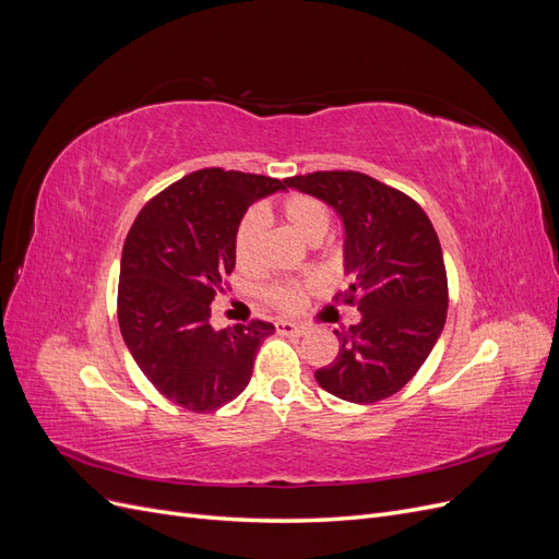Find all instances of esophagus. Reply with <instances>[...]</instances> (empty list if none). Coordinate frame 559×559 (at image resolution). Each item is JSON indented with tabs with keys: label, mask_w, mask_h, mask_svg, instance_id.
Here are the masks:
<instances>
[{
	"label": "esophagus",
	"mask_w": 559,
	"mask_h": 559,
	"mask_svg": "<svg viewBox=\"0 0 559 559\" xmlns=\"http://www.w3.org/2000/svg\"><path fill=\"white\" fill-rule=\"evenodd\" d=\"M275 326H277L280 335H302V333H306V329L294 324V321H277Z\"/></svg>",
	"instance_id": "obj_1"
}]
</instances>
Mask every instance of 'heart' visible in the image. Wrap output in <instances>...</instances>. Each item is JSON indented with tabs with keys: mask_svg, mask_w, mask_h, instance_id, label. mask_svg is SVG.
I'll return each instance as SVG.
<instances>
[{
	"mask_svg": "<svg viewBox=\"0 0 559 559\" xmlns=\"http://www.w3.org/2000/svg\"><path fill=\"white\" fill-rule=\"evenodd\" d=\"M282 216L302 240L319 242L331 228V212L324 202L312 195H292L284 200ZM265 230V216L261 210H249L235 233V263L240 270H249L257 263L259 247ZM302 296H306V286L298 282H282L267 289V300L280 310H296Z\"/></svg>",
	"mask_w": 559,
	"mask_h": 559,
	"instance_id": "1",
	"label": "heart"
}]
</instances>
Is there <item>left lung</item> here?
Segmentation results:
<instances>
[{
    "label": "left lung",
    "mask_w": 559,
    "mask_h": 559,
    "mask_svg": "<svg viewBox=\"0 0 559 559\" xmlns=\"http://www.w3.org/2000/svg\"><path fill=\"white\" fill-rule=\"evenodd\" d=\"M343 222V265L359 324L337 335V357L314 370L321 389L349 403L396 394L427 361L445 326L448 277L438 235L413 198L361 173L284 179Z\"/></svg>",
    "instance_id": "obj_1"
}]
</instances>
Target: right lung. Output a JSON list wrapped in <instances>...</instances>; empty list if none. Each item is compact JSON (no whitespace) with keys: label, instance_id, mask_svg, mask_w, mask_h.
Listing matches in <instances>:
<instances>
[{"label":"right lung","instance_id":"obj_1","mask_svg":"<svg viewBox=\"0 0 559 559\" xmlns=\"http://www.w3.org/2000/svg\"><path fill=\"white\" fill-rule=\"evenodd\" d=\"M286 181L198 170L167 186L134 218L121 257L118 326L158 392L193 413L238 399L251 380L267 321L212 326V300L235 267V233L253 202Z\"/></svg>","mask_w":559,"mask_h":559}]
</instances>
